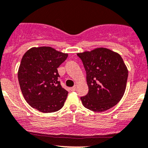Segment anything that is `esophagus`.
Returning <instances> with one entry per match:
<instances>
[{"label": "esophagus", "instance_id": "obj_1", "mask_svg": "<svg viewBox=\"0 0 148 148\" xmlns=\"http://www.w3.org/2000/svg\"><path fill=\"white\" fill-rule=\"evenodd\" d=\"M76 90V87L75 86H74V87H71V91H75Z\"/></svg>", "mask_w": 148, "mask_h": 148}]
</instances>
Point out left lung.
<instances>
[{"mask_svg": "<svg viewBox=\"0 0 148 148\" xmlns=\"http://www.w3.org/2000/svg\"><path fill=\"white\" fill-rule=\"evenodd\" d=\"M83 63L89 87L81 97L83 106L95 112L111 108L122 98L128 69L121 56L108 48H98L77 53Z\"/></svg>", "mask_w": 148, "mask_h": 148, "instance_id": "left-lung-1", "label": "left lung"}]
</instances>
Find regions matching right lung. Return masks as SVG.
Returning <instances> with one entry per match:
<instances>
[{"mask_svg": "<svg viewBox=\"0 0 148 148\" xmlns=\"http://www.w3.org/2000/svg\"><path fill=\"white\" fill-rule=\"evenodd\" d=\"M67 57V53L46 46L32 48L24 53L18 79L23 96L31 107L52 113L64 106L68 92L58 81V68Z\"/></svg>", "mask_w": 148, "mask_h": 148, "instance_id": "right-lung-1", "label": "right lung"}]
</instances>
